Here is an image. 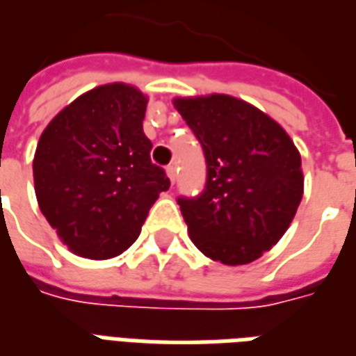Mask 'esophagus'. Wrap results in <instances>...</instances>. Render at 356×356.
Returning <instances> with one entry per match:
<instances>
[{
    "instance_id": "1",
    "label": "esophagus",
    "mask_w": 356,
    "mask_h": 356,
    "mask_svg": "<svg viewBox=\"0 0 356 356\" xmlns=\"http://www.w3.org/2000/svg\"><path fill=\"white\" fill-rule=\"evenodd\" d=\"M167 176H168V178H170V181L175 184V181H176V167H175V165H168V167H167Z\"/></svg>"
}]
</instances>
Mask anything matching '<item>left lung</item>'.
Returning a JSON list of instances; mask_svg holds the SVG:
<instances>
[{
    "instance_id": "left-lung-1",
    "label": "left lung",
    "mask_w": 356,
    "mask_h": 356,
    "mask_svg": "<svg viewBox=\"0 0 356 356\" xmlns=\"http://www.w3.org/2000/svg\"><path fill=\"white\" fill-rule=\"evenodd\" d=\"M199 138L207 184L180 197L193 244L223 264H248L277 244L304 193L298 149L282 125L242 99L213 93L175 99Z\"/></svg>"
}]
</instances>
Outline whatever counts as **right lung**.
Wrapping results in <instances>:
<instances>
[{"label":"right lung","instance_id":"add662e5","mask_svg":"<svg viewBox=\"0 0 356 356\" xmlns=\"http://www.w3.org/2000/svg\"><path fill=\"white\" fill-rule=\"evenodd\" d=\"M148 99L105 84L65 106L42 131L33 181L42 216L69 250L86 259L124 253L170 180L149 159L143 120Z\"/></svg>","mask_w":356,"mask_h":356}]
</instances>
